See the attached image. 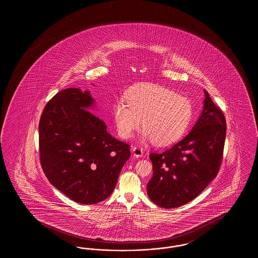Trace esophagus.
I'll return each mask as SVG.
<instances>
[{"label":"esophagus","mask_w":258,"mask_h":258,"mask_svg":"<svg viewBox=\"0 0 258 258\" xmlns=\"http://www.w3.org/2000/svg\"><path fill=\"white\" fill-rule=\"evenodd\" d=\"M132 151H133V153H134V155H135V157H136V158H141L143 156L142 148L135 146V147L132 148Z\"/></svg>","instance_id":"34e87169"}]
</instances>
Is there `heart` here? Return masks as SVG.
Wrapping results in <instances>:
<instances>
[{
  "label": "heart",
  "instance_id": "obj_1",
  "mask_svg": "<svg viewBox=\"0 0 258 258\" xmlns=\"http://www.w3.org/2000/svg\"><path fill=\"white\" fill-rule=\"evenodd\" d=\"M125 98H119L113 106L118 134L125 139L134 135L143 120L144 138L166 146L184 135L192 118L189 99L160 85L135 87Z\"/></svg>",
  "mask_w": 258,
  "mask_h": 258
}]
</instances>
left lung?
I'll return each mask as SVG.
<instances>
[{
    "label": "left lung",
    "mask_w": 258,
    "mask_h": 258,
    "mask_svg": "<svg viewBox=\"0 0 258 258\" xmlns=\"http://www.w3.org/2000/svg\"><path fill=\"white\" fill-rule=\"evenodd\" d=\"M203 110L189 134L161 154L152 153L149 198L162 208H176L198 197L221 167L226 122L204 90Z\"/></svg>",
    "instance_id": "8db88e82"
}]
</instances>
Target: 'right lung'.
<instances>
[{
	"instance_id": "obj_1",
	"label": "right lung",
	"mask_w": 258,
	"mask_h": 258,
	"mask_svg": "<svg viewBox=\"0 0 258 258\" xmlns=\"http://www.w3.org/2000/svg\"><path fill=\"white\" fill-rule=\"evenodd\" d=\"M89 91L64 89L50 99L38 124L39 159L48 181L81 204L110 197L131 157L130 145L114 138L90 108Z\"/></svg>"
}]
</instances>
